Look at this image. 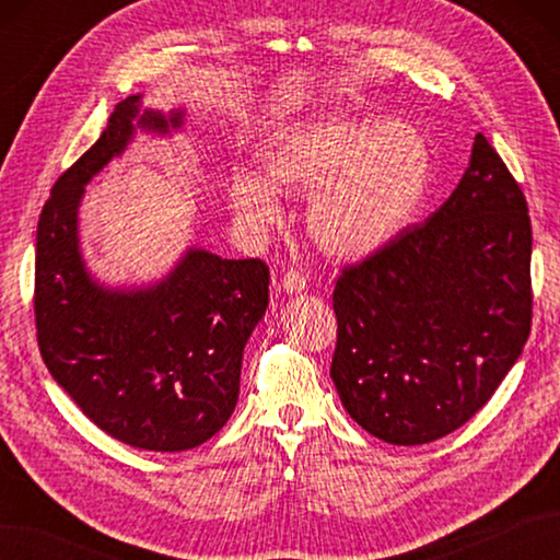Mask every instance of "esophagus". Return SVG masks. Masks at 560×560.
<instances>
[{
    "instance_id": "34e87169",
    "label": "esophagus",
    "mask_w": 560,
    "mask_h": 560,
    "mask_svg": "<svg viewBox=\"0 0 560 560\" xmlns=\"http://www.w3.org/2000/svg\"><path fill=\"white\" fill-rule=\"evenodd\" d=\"M281 289L287 291V293H301V291H305V279H303V273H301V271H295V269H291V271L283 273V279H281Z\"/></svg>"
}]
</instances>
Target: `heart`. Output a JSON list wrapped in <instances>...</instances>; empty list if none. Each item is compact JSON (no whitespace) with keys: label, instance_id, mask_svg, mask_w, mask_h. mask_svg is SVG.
<instances>
[{"label":"heart","instance_id":"obj_1","mask_svg":"<svg viewBox=\"0 0 560 560\" xmlns=\"http://www.w3.org/2000/svg\"><path fill=\"white\" fill-rule=\"evenodd\" d=\"M431 189L433 153L413 125L325 115L265 141L259 175L235 171L229 199L243 231L267 237L281 223L277 195H311L313 243L329 257L361 259L413 225Z\"/></svg>","mask_w":560,"mask_h":560}]
</instances>
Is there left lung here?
<instances>
[{
    "instance_id": "obj_1",
    "label": "left lung",
    "mask_w": 560,
    "mask_h": 560,
    "mask_svg": "<svg viewBox=\"0 0 560 560\" xmlns=\"http://www.w3.org/2000/svg\"><path fill=\"white\" fill-rule=\"evenodd\" d=\"M527 201L489 139L423 223L341 271L329 375L351 419L392 445L467 423L532 327Z\"/></svg>"
}]
</instances>
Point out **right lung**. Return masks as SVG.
I'll return each instance as SVG.
<instances>
[{
    "instance_id": "right-lung-1",
    "label": "right lung",
    "mask_w": 560,
    "mask_h": 560,
    "mask_svg": "<svg viewBox=\"0 0 560 560\" xmlns=\"http://www.w3.org/2000/svg\"><path fill=\"white\" fill-rule=\"evenodd\" d=\"M180 127L183 110H141V96L117 103L96 144L59 175L35 237L33 307L47 371L101 431L153 452L192 450L231 419L245 343L269 305L265 261L201 247L139 289H108L86 269L83 187L137 129Z\"/></svg>"
}]
</instances>
